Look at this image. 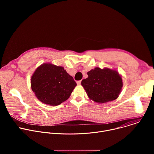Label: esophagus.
<instances>
[{
    "label": "esophagus",
    "mask_w": 154,
    "mask_h": 154,
    "mask_svg": "<svg viewBox=\"0 0 154 154\" xmlns=\"http://www.w3.org/2000/svg\"><path fill=\"white\" fill-rule=\"evenodd\" d=\"M81 82H82V80H79V81H77V84L78 85H80L81 84Z\"/></svg>",
    "instance_id": "1"
}]
</instances>
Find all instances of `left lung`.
<instances>
[{
  "instance_id": "8db88e82",
  "label": "left lung",
  "mask_w": 154,
  "mask_h": 154,
  "mask_svg": "<svg viewBox=\"0 0 154 154\" xmlns=\"http://www.w3.org/2000/svg\"><path fill=\"white\" fill-rule=\"evenodd\" d=\"M81 84L90 100L104 103L116 99L123 86L122 79L115 69L96 67L87 72Z\"/></svg>"
}]
</instances>
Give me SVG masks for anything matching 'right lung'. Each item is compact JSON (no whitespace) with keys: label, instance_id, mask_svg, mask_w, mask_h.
<instances>
[{"label":"right lung","instance_id":"1","mask_svg":"<svg viewBox=\"0 0 154 154\" xmlns=\"http://www.w3.org/2000/svg\"><path fill=\"white\" fill-rule=\"evenodd\" d=\"M30 83L37 99L51 106L68 100L77 85L63 66L51 63L39 66L31 77Z\"/></svg>","mask_w":154,"mask_h":154}]
</instances>
